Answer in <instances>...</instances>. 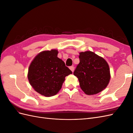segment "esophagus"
Returning <instances> with one entry per match:
<instances>
[{"label": "esophagus", "mask_w": 133, "mask_h": 133, "mask_svg": "<svg viewBox=\"0 0 133 133\" xmlns=\"http://www.w3.org/2000/svg\"><path fill=\"white\" fill-rule=\"evenodd\" d=\"M69 68H70V69L71 70V71H72V72H73V71H74V67L73 66H70Z\"/></svg>", "instance_id": "obj_1"}]
</instances>
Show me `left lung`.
<instances>
[{"instance_id": "obj_1", "label": "left lung", "mask_w": 133, "mask_h": 133, "mask_svg": "<svg viewBox=\"0 0 133 133\" xmlns=\"http://www.w3.org/2000/svg\"><path fill=\"white\" fill-rule=\"evenodd\" d=\"M79 54L80 63L73 74L78 78L81 89L87 95H94L103 91L110 79L108 63L90 51L81 52Z\"/></svg>"}]
</instances>
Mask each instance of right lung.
<instances>
[{
    "label": "right lung",
    "mask_w": 133,
    "mask_h": 133,
    "mask_svg": "<svg viewBox=\"0 0 133 133\" xmlns=\"http://www.w3.org/2000/svg\"><path fill=\"white\" fill-rule=\"evenodd\" d=\"M56 49L43 51L30 64L28 78L33 89L47 97L57 94L61 89L65 76L72 71L58 57Z\"/></svg>",
    "instance_id": "1"
}]
</instances>
